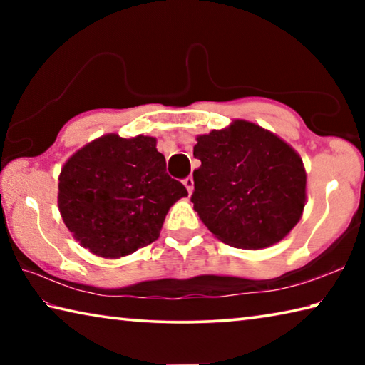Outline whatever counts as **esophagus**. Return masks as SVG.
I'll return each instance as SVG.
<instances>
[{
    "instance_id": "obj_1",
    "label": "esophagus",
    "mask_w": 365,
    "mask_h": 365,
    "mask_svg": "<svg viewBox=\"0 0 365 365\" xmlns=\"http://www.w3.org/2000/svg\"><path fill=\"white\" fill-rule=\"evenodd\" d=\"M183 185L185 187H187V190H188V193L191 195L193 193V190H195V182H193V177H187L183 180Z\"/></svg>"
}]
</instances>
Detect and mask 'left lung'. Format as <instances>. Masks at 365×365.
Here are the masks:
<instances>
[{"instance_id": "left-lung-1", "label": "left lung", "mask_w": 365, "mask_h": 365, "mask_svg": "<svg viewBox=\"0 0 365 365\" xmlns=\"http://www.w3.org/2000/svg\"><path fill=\"white\" fill-rule=\"evenodd\" d=\"M195 211L220 242L262 250L282 242L306 206V169L287 141L255 122L197 135Z\"/></svg>"}]
</instances>
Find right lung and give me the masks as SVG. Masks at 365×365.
I'll use <instances>...</instances> for the list:
<instances>
[{"mask_svg":"<svg viewBox=\"0 0 365 365\" xmlns=\"http://www.w3.org/2000/svg\"><path fill=\"white\" fill-rule=\"evenodd\" d=\"M154 137L108 133L66 160L58 206L73 238L95 256L119 259L156 242L169 209L188 196L165 172Z\"/></svg>","mask_w":365,"mask_h":365,"instance_id":"1","label":"right lung"}]
</instances>
